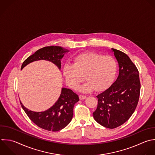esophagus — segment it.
Segmentation results:
<instances>
[{"label":"esophagus","mask_w":155,"mask_h":155,"mask_svg":"<svg viewBox=\"0 0 155 155\" xmlns=\"http://www.w3.org/2000/svg\"><path fill=\"white\" fill-rule=\"evenodd\" d=\"M79 99H80L81 100L85 99H86V97H87L86 96H85V95H82V94H80V95L79 96Z\"/></svg>","instance_id":"34e87169"}]
</instances>
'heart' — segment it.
<instances>
[{"mask_svg": "<svg viewBox=\"0 0 155 155\" xmlns=\"http://www.w3.org/2000/svg\"><path fill=\"white\" fill-rule=\"evenodd\" d=\"M117 62L109 55L96 52L79 54L73 59V64H65L63 75L67 85L77 90L85 78L88 81L80 88L82 92L103 91L112 83L117 72Z\"/></svg>", "mask_w": 155, "mask_h": 155, "instance_id": "1", "label": "heart"}]
</instances>
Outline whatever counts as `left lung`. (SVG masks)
<instances>
[{
  "mask_svg": "<svg viewBox=\"0 0 155 155\" xmlns=\"http://www.w3.org/2000/svg\"><path fill=\"white\" fill-rule=\"evenodd\" d=\"M119 67L116 81L96 97L97 107L93 112L95 120L108 128L125 123L134 113L139 98L140 82L139 71L124 53L112 48Z\"/></svg>",
  "mask_w": 155,
  "mask_h": 155,
  "instance_id": "8db88e82",
  "label": "left lung"
}]
</instances>
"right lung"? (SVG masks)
Segmentation results:
<instances>
[{"instance_id": "right-lung-1", "label": "right lung", "mask_w": 155, "mask_h": 155, "mask_svg": "<svg viewBox=\"0 0 155 155\" xmlns=\"http://www.w3.org/2000/svg\"><path fill=\"white\" fill-rule=\"evenodd\" d=\"M68 51L61 47L48 46L38 50L25 59L21 67L22 69L31 62L45 59L51 61L61 68V59L64 53ZM79 101V96L71 90L63 88L60 97L54 105L47 111L35 112L21 105L30 120L41 128L48 131H58L65 127L71 120L74 104Z\"/></svg>"}]
</instances>
